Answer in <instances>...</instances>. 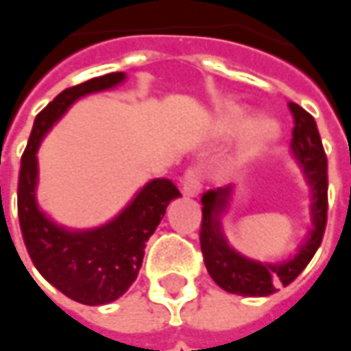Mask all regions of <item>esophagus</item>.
Returning a JSON list of instances; mask_svg holds the SVG:
<instances>
[{
    "label": "esophagus",
    "mask_w": 351,
    "mask_h": 351,
    "mask_svg": "<svg viewBox=\"0 0 351 351\" xmlns=\"http://www.w3.org/2000/svg\"><path fill=\"white\" fill-rule=\"evenodd\" d=\"M180 186H182V194L184 196H198L199 190H202V180H199L198 169L190 167L186 173L180 178Z\"/></svg>",
    "instance_id": "esophagus-1"
}]
</instances>
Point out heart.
Segmentation results:
<instances>
[{
  "label": "heart",
  "instance_id": "b5f03b06",
  "mask_svg": "<svg viewBox=\"0 0 351 351\" xmlns=\"http://www.w3.org/2000/svg\"><path fill=\"white\" fill-rule=\"evenodd\" d=\"M250 120L248 110H245L239 104H227L219 110L217 120H215V130L223 136L235 134L239 130H243ZM247 126V125H246ZM278 126L270 118H258L254 122H250L249 126L243 132L241 138V152L243 153H254L258 152L262 145H266L270 139L276 136Z\"/></svg>",
  "mask_w": 351,
  "mask_h": 351
}]
</instances>
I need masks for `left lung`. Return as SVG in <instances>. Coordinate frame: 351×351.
Returning a JSON list of instances; mask_svg holds the SVG:
<instances>
[{
	"mask_svg": "<svg viewBox=\"0 0 351 351\" xmlns=\"http://www.w3.org/2000/svg\"><path fill=\"white\" fill-rule=\"evenodd\" d=\"M289 110L295 120L291 153L301 165L307 182L313 190V229L307 241L299 247L297 254L287 260L262 262L248 258L229 245L221 231L219 215L223 212L227 198L233 186H221L208 190L202 196V229L199 247L204 254L206 268L212 280L229 293L245 297H266L278 291L280 285H289L299 274L305 270L317 248L322 243L326 229L328 212V175H326V155L319 136L315 118L303 110L299 104L289 103Z\"/></svg>",
	"mask_w": 351,
	"mask_h": 351,
	"instance_id": "1",
	"label": "left lung"
}]
</instances>
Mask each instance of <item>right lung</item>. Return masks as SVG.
<instances>
[{"label":"right lung","instance_id":"1","mask_svg":"<svg viewBox=\"0 0 351 351\" xmlns=\"http://www.w3.org/2000/svg\"><path fill=\"white\" fill-rule=\"evenodd\" d=\"M124 79L122 71H116L60 93L34 118L31 138L21 157L17 210L27 252L36 270L56 289L83 305H104L126 293L138 278L147 239L161 223L171 199L180 196L173 180H149L112 221L95 229L62 227L36 204V152L46 132L77 99L110 89Z\"/></svg>","mask_w":351,"mask_h":351}]
</instances>
